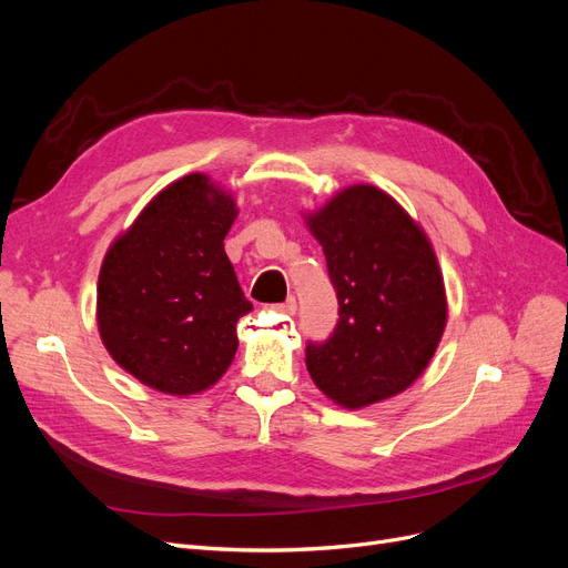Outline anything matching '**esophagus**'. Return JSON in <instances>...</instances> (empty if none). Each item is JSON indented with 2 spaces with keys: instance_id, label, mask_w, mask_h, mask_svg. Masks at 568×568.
<instances>
[{
  "instance_id": "1",
  "label": "esophagus",
  "mask_w": 568,
  "mask_h": 568,
  "mask_svg": "<svg viewBox=\"0 0 568 568\" xmlns=\"http://www.w3.org/2000/svg\"><path fill=\"white\" fill-rule=\"evenodd\" d=\"M276 313H281V315H294L296 313V301H294V296H287L283 304H274L272 306Z\"/></svg>"
}]
</instances>
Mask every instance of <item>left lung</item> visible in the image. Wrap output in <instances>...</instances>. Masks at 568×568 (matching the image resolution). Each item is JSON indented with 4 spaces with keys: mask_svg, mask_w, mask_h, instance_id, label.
<instances>
[{
    "mask_svg": "<svg viewBox=\"0 0 568 568\" xmlns=\"http://www.w3.org/2000/svg\"><path fill=\"white\" fill-rule=\"evenodd\" d=\"M308 225L337 296L333 333L306 343L315 386L347 408L402 393L429 365L447 320L432 244L369 184L345 189Z\"/></svg>",
    "mask_w": 568,
    "mask_h": 568,
    "instance_id": "1",
    "label": "left lung"
}]
</instances>
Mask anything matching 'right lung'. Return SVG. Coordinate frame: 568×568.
Wrapping results in <instances>:
<instances>
[{"mask_svg":"<svg viewBox=\"0 0 568 568\" xmlns=\"http://www.w3.org/2000/svg\"><path fill=\"white\" fill-rule=\"evenodd\" d=\"M235 203L194 173L169 184L109 248L98 278V326L111 358L150 388H210L237 352L253 311L223 237Z\"/></svg>","mask_w":568,"mask_h":568,"instance_id":"1","label":"right lung"}]
</instances>
